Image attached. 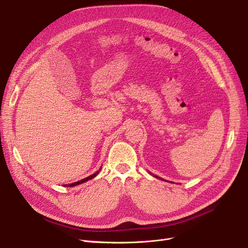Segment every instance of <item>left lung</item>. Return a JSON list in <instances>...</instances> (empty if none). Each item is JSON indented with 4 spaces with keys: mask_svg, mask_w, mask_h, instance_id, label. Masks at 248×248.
Masks as SVG:
<instances>
[{
    "mask_svg": "<svg viewBox=\"0 0 248 248\" xmlns=\"http://www.w3.org/2000/svg\"><path fill=\"white\" fill-rule=\"evenodd\" d=\"M155 177H156V178H160V177H157V176H155Z\"/></svg>",
    "mask_w": 248,
    "mask_h": 248,
    "instance_id": "obj_1",
    "label": "left lung"
}]
</instances>
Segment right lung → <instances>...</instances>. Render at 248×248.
I'll return each mask as SVG.
<instances>
[{"instance_id":"add662e5","label":"right lung","mask_w":248,"mask_h":248,"mask_svg":"<svg viewBox=\"0 0 248 248\" xmlns=\"http://www.w3.org/2000/svg\"><path fill=\"white\" fill-rule=\"evenodd\" d=\"M100 170H101V169H100ZM98 172H100V171H97L96 173H94V174H93V175H91V176H88V177L84 178V179H82V180H80V181H77V182H74V183H71V184H68V185H65V186L72 187V186H76V185H79V184H81V183H84V182H86V181H88V180L93 179V178H94V177L98 174Z\"/></svg>"}]
</instances>
